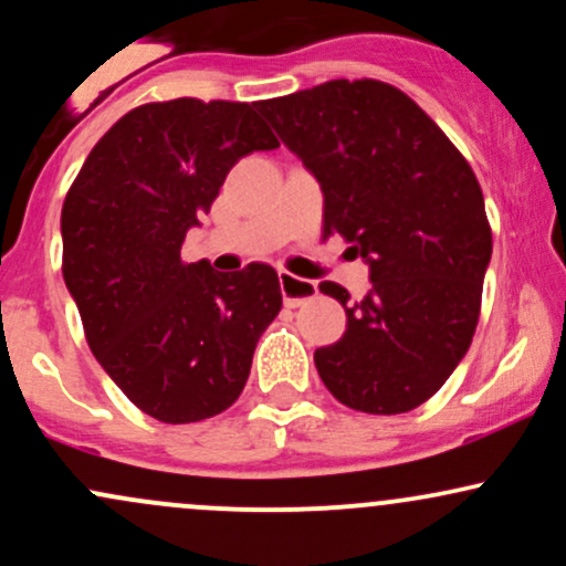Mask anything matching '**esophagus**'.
Segmentation results:
<instances>
[{
	"instance_id": "esophagus-1",
	"label": "esophagus",
	"mask_w": 566,
	"mask_h": 566,
	"mask_svg": "<svg viewBox=\"0 0 566 566\" xmlns=\"http://www.w3.org/2000/svg\"><path fill=\"white\" fill-rule=\"evenodd\" d=\"M279 284H282L284 303H287L290 308H295V305H303L305 301H311V297H316V292H319V290H316L314 282L290 274V271H279Z\"/></svg>"
}]
</instances>
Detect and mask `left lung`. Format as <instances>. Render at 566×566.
<instances>
[{
    "label": "left lung",
    "instance_id": "obj_1",
    "mask_svg": "<svg viewBox=\"0 0 566 566\" xmlns=\"http://www.w3.org/2000/svg\"><path fill=\"white\" fill-rule=\"evenodd\" d=\"M284 146L319 180L324 237L340 233L373 290L322 282L346 333L316 348L337 401L369 415L420 407L454 373L482 308L492 258L479 180L412 97L378 80H333L258 103Z\"/></svg>",
    "mask_w": 566,
    "mask_h": 566
}]
</instances>
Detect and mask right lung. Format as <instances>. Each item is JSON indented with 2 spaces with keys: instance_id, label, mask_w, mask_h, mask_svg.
<instances>
[{
  "instance_id": "right-lung-1",
  "label": "right lung",
  "mask_w": 566,
  "mask_h": 566,
  "mask_svg": "<svg viewBox=\"0 0 566 566\" xmlns=\"http://www.w3.org/2000/svg\"><path fill=\"white\" fill-rule=\"evenodd\" d=\"M276 146L255 103H146L95 143L63 201V279L90 350L161 423L229 409L282 308L271 265L218 274L180 261L231 167Z\"/></svg>"
}]
</instances>
